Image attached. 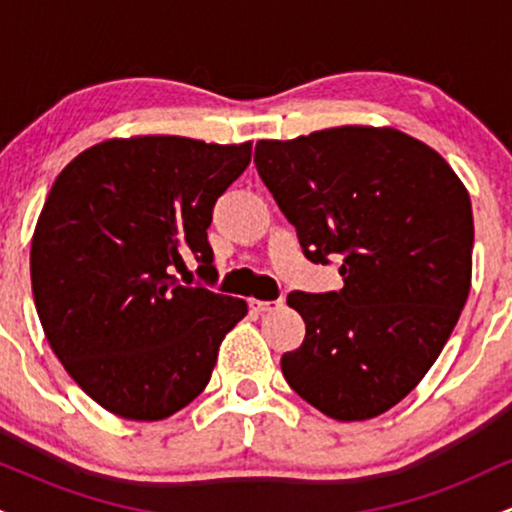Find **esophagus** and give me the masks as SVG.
<instances>
[{
  "label": "esophagus",
  "instance_id": "34e87169",
  "mask_svg": "<svg viewBox=\"0 0 512 512\" xmlns=\"http://www.w3.org/2000/svg\"><path fill=\"white\" fill-rule=\"evenodd\" d=\"M281 305H284V301H257V298H252L250 301V308L255 310V313H269V310H276V308H281Z\"/></svg>",
  "mask_w": 512,
  "mask_h": 512
}]
</instances>
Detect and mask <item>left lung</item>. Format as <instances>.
<instances>
[{
	"label": "left lung",
	"instance_id": "8db88e82",
	"mask_svg": "<svg viewBox=\"0 0 512 512\" xmlns=\"http://www.w3.org/2000/svg\"><path fill=\"white\" fill-rule=\"evenodd\" d=\"M255 166L310 262L344 289L293 291L305 339L286 383L322 414L366 421L421 383L472 286L467 187L438 151L392 127L346 125L255 146Z\"/></svg>",
	"mask_w": 512,
	"mask_h": 512
}]
</instances>
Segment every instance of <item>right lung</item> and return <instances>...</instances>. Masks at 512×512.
I'll use <instances>...</instances> for the list:
<instances>
[{
	"label": "right lung",
	"instance_id": "1",
	"mask_svg": "<svg viewBox=\"0 0 512 512\" xmlns=\"http://www.w3.org/2000/svg\"><path fill=\"white\" fill-rule=\"evenodd\" d=\"M252 144L187 137L108 139L57 175L31 243L45 337L93 402L161 421L204 390L219 346L248 315L214 281V204L248 168Z\"/></svg>",
	"mask_w": 512,
	"mask_h": 512
}]
</instances>
